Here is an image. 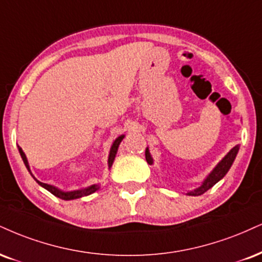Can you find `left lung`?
<instances>
[{"mask_svg": "<svg viewBox=\"0 0 262 262\" xmlns=\"http://www.w3.org/2000/svg\"><path fill=\"white\" fill-rule=\"evenodd\" d=\"M238 150H239L238 145L237 146L233 147V149L225 156V159H223L222 161L215 167V169L210 173L209 177L205 179L203 185L199 188H196L193 191H189L188 195H194V196H198V195L204 194L205 191H207L210 188H212L217 182L221 181V179L226 176V173L229 171V168H231L232 163H233V161H234L235 156H237V154H238ZM145 159H146V161L149 165L152 163V159H151L149 150L147 149H146V151H145Z\"/></svg>", "mask_w": 262, "mask_h": 262, "instance_id": "obj_1", "label": "left lung"}]
</instances>
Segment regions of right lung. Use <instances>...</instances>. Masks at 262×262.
Listing matches in <instances>:
<instances>
[{
    "mask_svg": "<svg viewBox=\"0 0 262 262\" xmlns=\"http://www.w3.org/2000/svg\"><path fill=\"white\" fill-rule=\"evenodd\" d=\"M123 138H124V135H121V137H118L117 139L115 140V143H113V145H112L111 151H110V157H108V167H111L113 161H115L116 154H117L118 146H119V144H121V141H122ZM19 154H20L21 159H23V162L25 163V166H27L28 171L30 172L29 165H28V160H27V157H25V154L23 152V150H21L20 147H19ZM30 174H31V172H30ZM31 176H33V174H31ZM33 177H34V176H33ZM34 179H35V178H34ZM35 181H36V179H35ZM36 182L39 183L41 187L45 188L46 190H49L50 193L53 194V195H55V196H57V198H59V199H62V200H73V199H78V198H81V196H86V195L93 194L94 191H96L97 189H99V187H97V185H91V187L86 188V189H83V190L61 191V190H59V189L52 187V185H50V184H45V183H41L39 181H36Z\"/></svg>",
    "mask_w": 262,
    "mask_h": 262,
    "instance_id": "right-lung-1",
    "label": "right lung"
}]
</instances>
